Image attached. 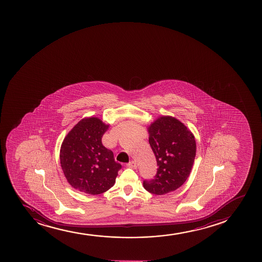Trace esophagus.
Wrapping results in <instances>:
<instances>
[{
    "label": "esophagus",
    "mask_w": 262,
    "mask_h": 262,
    "mask_svg": "<svg viewBox=\"0 0 262 262\" xmlns=\"http://www.w3.org/2000/svg\"><path fill=\"white\" fill-rule=\"evenodd\" d=\"M127 167L133 168V169H136L137 168V164H136V162L130 161L127 164Z\"/></svg>",
    "instance_id": "obj_1"
}]
</instances>
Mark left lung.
I'll list each match as a JSON object with an SVG mask.
<instances>
[{"label": "left lung", "instance_id": "8db88e82", "mask_svg": "<svg viewBox=\"0 0 262 262\" xmlns=\"http://www.w3.org/2000/svg\"><path fill=\"white\" fill-rule=\"evenodd\" d=\"M148 132L158 171L143 185L150 193L164 195L180 188L187 180L196 156V141L187 127L172 117L158 118Z\"/></svg>", "mask_w": 262, "mask_h": 262}]
</instances>
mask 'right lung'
<instances>
[{"label":"right lung","mask_w":262,"mask_h":262,"mask_svg":"<svg viewBox=\"0 0 262 262\" xmlns=\"http://www.w3.org/2000/svg\"><path fill=\"white\" fill-rule=\"evenodd\" d=\"M108 127L99 118H83L62 142L61 166L68 182L78 191L97 195L115 184L122 165L102 144Z\"/></svg>","instance_id":"1"}]
</instances>
